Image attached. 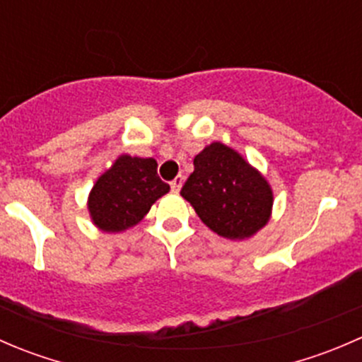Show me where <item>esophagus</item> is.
I'll use <instances>...</instances> for the list:
<instances>
[{"label": "esophagus", "mask_w": 362, "mask_h": 362, "mask_svg": "<svg viewBox=\"0 0 362 362\" xmlns=\"http://www.w3.org/2000/svg\"><path fill=\"white\" fill-rule=\"evenodd\" d=\"M182 184H184V178H182V175H178V177H175L173 180L170 182V185H171V191H173V192H178V191H180Z\"/></svg>", "instance_id": "obj_1"}]
</instances>
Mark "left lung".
I'll use <instances>...</instances> for the list:
<instances>
[{"instance_id": "8db88e82", "label": "left lung", "mask_w": 362, "mask_h": 362, "mask_svg": "<svg viewBox=\"0 0 362 362\" xmlns=\"http://www.w3.org/2000/svg\"><path fill=\"white\" fill-rule=\"evenodd\" d=\"M180 194L211 231L231 240L250 238L266 226L273 206L264 177L218 141L196 156Z\"/></svg>"}]
</instances>
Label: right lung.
<instances>
[{"label":"right lung","mask_w":362,"mask_h":362,"mask_svg":"<svg viewBox=\"0 0 362 362\" xmlns=\"http://www.w3.org/2000/svg\"><path fill=\"white\" fill-rule=\"evenodd\" d=\"M168 191L170 185L159 178L156 159L120 156L90 191V217L103 231H124L138 224Z\"/></svg>","instance_id":"right-lung-1"}]
</instances>
